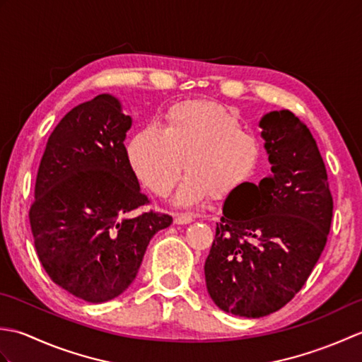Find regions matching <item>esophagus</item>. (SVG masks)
I'll use <instances>...</instances> for the list:
<instances>
[{
    "label": "esophagus",
    "mask_w": 362,
    "mask_h": 362,
    "mask_svg": "<svg viewBox=\"0 0 362 362\" xmlns=\"http://www.w3.org/2000/svg\"><path fill=\"white\" fill-rule=\"evenodd\" d=\"M191 221H193V216H191V214H187V213H175L174 214V222L179 226L189 224Z\"/></svg>",
    "instance_id": "esophagus-1"
}]
</instances>
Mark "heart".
<instances>
[{"instance_id":"b5f03b06","label":"heart","mask_w":362,"mask_h":362,"mask_svg":"<svg viewBox=\"0 0 362 362\" xmlns=\"http://www.w3.org/2000/svg\"><path fill=\"white\" fill-rule=\"evenodd\" d=\"M259 141L219 104L185 101L173 105L163 129L141 127L127 143V160L144 187L166 196L185 168L175 194L179 205L224 199L249 182L259 161Z\"/></svg>"}]
</instances>
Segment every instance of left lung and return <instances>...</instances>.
<instances>
[{
  "mask_svg": "<svg viewBox=\"0 0 362 362\" xmlns=\"http://www.w3.org/2000/svg\"><path fill=\"white\" fill-rule=\"evenodd\" d=\"M271 175L226 199L205 283L222 311L258 319L279 311L308 280L333 218L325 163L310 129L289 110L259 121ZM246 205L245 214L230 204Z\"/></svg>",
  "mask_w": 362,
  "mask_h": 362,
  "instance_id": "left-lung-1",
  "label": "left lung"
}]
</instances>
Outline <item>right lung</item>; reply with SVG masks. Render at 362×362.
<instances>
[{
    "mask_svg": "<svg viewBox=\"0 0 362 362\" xmlns=\"http://www.w3.org/2000/svg\"><path fill=\"white\" fill-rule=\"evenodd\" d=\"M132 118L112 95L79 104L48 138L29 222L49 279L74 297L103 303L135 280L152 236L169 214L149 204L127 160Z\"/></svg>",
    "mask_w": 362,
    "mask_h": 362,
    "instance_id": "1",
    "label": "right lung"
}]
</instances>
